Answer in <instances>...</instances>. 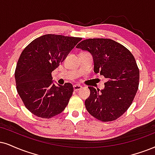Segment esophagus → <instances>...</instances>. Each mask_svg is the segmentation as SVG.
<instances>
[{
    "label": "esophagus",
    "mask_w": 155,
    "mask_h": 155,
    "mask_svg": "<svg viewBox=\"0 0 155 155\" xmlns=\"http://www.w3.org/2000/svg\"><path fill=\"white\" fill-rule=\"evenodd\" d=\"M73 88L74 91H78L79 90H81L82 88V86L80 85H73Z\"/></svg>",
    "instance_id": "1"
}]
</instances>
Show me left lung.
<instances>
[{"label": "left lung", "instance_id": "obj_1", "mask_svg": "<svg viewBox=\"0 0 155 155\" xmlns=\"http://www.w3.org/2000/svg\"><path fill=\"white\" fill-rule=\"evenodd\" d=\"M76 47L92 54L94 72L108 80L101 91L88 87L87 110L101 121L117 119L132 104L139 87V70L134 57L124 46L109 39H85Z\"/></svg>", "mask_w": 155, "mask_h": 155}]
</instances>
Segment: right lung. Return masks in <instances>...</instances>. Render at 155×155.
Returning a JSON list of instances; mask_svg holds the SVG:
<instances>
[{
	"mask_svg": "<svg viewBox=\"0 0 155 155\" xmlns=\"http://www.w3.org/2000/svg\"><path fill=\"white\" fill-rule=\"evenodd\" d=\"M82 38L46 34L25 47L15 70L16 90L34 115L50 118L64 110L73 93L71 83L58 86L51 72L64 61Z\"/></svg>",
	"mask_w": 155,
	"mask_h": 155,
	"instance_id": "1",
	"label": "right lung"
}]
</instances>
